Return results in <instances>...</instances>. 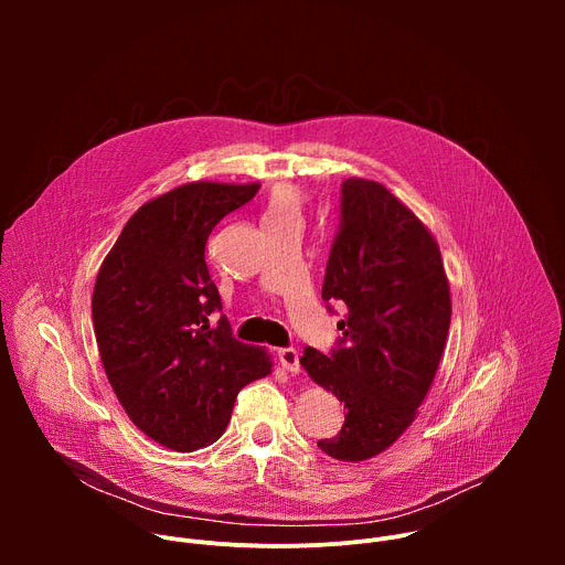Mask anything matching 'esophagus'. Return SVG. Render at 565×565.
Here are the masks:
<instances>
[{"label": "esophagus", "instance_id": "1", "mask_svg": "<svg viewBox=\"0 0 565 565\" xmlns=\"http://www.w3.org/2000/svg\"><path fill=\"white\" fill-rule=\"evenodd\" d=\"M279 362H281V366H284L288 373H292V375H297V373L301 371L299 351H297V349H279Z\"/></svg>", "mask_w": 565, "mask_h": 565}]
</instances>
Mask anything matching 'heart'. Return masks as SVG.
<instances>
[{
	"label": "heart",
	"mask_w": 565,
	"mask_h": 565,
	"mask_svg": "<svg viewBox=\"0 0 565 565\" xmlns=\"http://www.w3.org/2000/svg\"><path fill=\"white\" fill-rule=\"evenodd\" d=\"M299 207H301V194L295 185H288V183H281L273 190V196H270V205H268V218H275V216H299Z\"/></svg>",
	"instance_id": "heart-1"
}]
</instances>
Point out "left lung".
I'll list each match as a JSON object with an SVG mask.
<instances>
[{
  "instance_id": "8db88e82",
  "label": "left lung",
  "mask_w": 565,
  "mask_h": 565,
  "mask_svg": "<svg viewBox=\"0 0 565 565\" xmlns=\"http://www.w3.org/2000/svg\"><path fill=\"white\" fill-rule=\"evenodd\" d=\"M321 299L347 303L342 340L331 355L306 349L301 366L347 416L317 447L369 460L416 420L445 351L451 297L434 234L384 185L347 179Z\"/></svg>"
}]
</instances>
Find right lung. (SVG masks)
Masks as SVG:
<instances>
[{"label": "right lung", "mask_w": 565, "mask_h": 565, "mask_svg": "<svg viewBox=\"0 0 565 565\" xmlns=\"http://www.w3.org/2000/svg\"><path fill=\"white\" fill-rule=\"evenodd\" d=\"M259 183L179 185L147 201L105 257L92 299L100 360L131 423L174 451L225 431L236 393L273 371L270 355L210 327L221 297L205 244L214 225L246 205Z\"/></svg>", "instance_id": "obj_1"}]
</instances>
